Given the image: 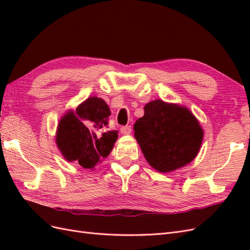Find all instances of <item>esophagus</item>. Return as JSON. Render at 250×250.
<instances>
[{
    "label": "esophagus",
    "mask_w": 250,
    "mask_h": 250,
    "mask_svg": "<svg viewBox=\"0 0 250 250\" xmlns=\"http://www.w3.org/2000/svg\"><path fill=\"white\" fill-rule=\"evenodd\" d=\"M121 132H122L123 134H130L131 131H132V128L130 125H126V126H122L121 127Z\"/></svg>",
    "instance_id": "esophagus-1"
}]
</instances>
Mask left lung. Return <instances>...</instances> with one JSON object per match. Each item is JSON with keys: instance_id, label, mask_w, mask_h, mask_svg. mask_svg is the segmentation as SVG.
<instances>
[{"instance_id": "1", "label": "left lung", "mask_w": 250, "mask_h": 250, "mask_svg": "<svg viewBox=\"0 0 250 250\" xmlns=\"http://www.w3.org/2000/svg\"><path fill=\"white\" fill-rule=\"evenodd\" d=\"M144 111L133 126L134 137L150 166L164 173L191 163L203 138L193 113L162 100L149 102Z\"/></svg>"}]
</instances>
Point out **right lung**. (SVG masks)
I'll use <instances>...</instances> for the list:
<instances>
[{"label":"right lung","mask_w":250,"mask_h":250,"mask_svg":"<svg viewBox=\"0 0 250 250\" xmlns=\"http://www.w3.org/2000/svg\"><path fill=\"white\" fill-rule=\"evenodd\" d=\"M109 117L104 100L92 97L59 121L56 143L67 161L92 169L109 155L118 139L117 130H106Z\"/></svg>","instance_id":"right-lung-1"}]
</instances>
